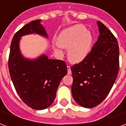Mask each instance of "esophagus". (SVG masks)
Wrapping results in <instances>:
<instances>
[{"label":"esophagus","mask_w":126,"mask_h":126,"mask_svg":"<svg viewBox=\"0 0 126 126\" xmlns=\"http://www.w3.org/2000/svg\"><path fill=\"white\" fill-rule=\"evenodd\" d=\"M67 74H68L69 75H71V67H70V66L67 65Z\"/></svg>","instance_id":"1"}]
</instances>
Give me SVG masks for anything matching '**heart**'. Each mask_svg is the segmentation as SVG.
<instances>
[{"label": "heart", "instance_id": "b5f03b06", "mask_svg": "<svg viewBox=\"0 0 126 126\" xmlns=\"http://www.w3.org/2000/svg\"><path fill=\"white\" fill-rule=\"evenodd\" d=\"M93 42L92 34L85 26L74 25L61 32L57 38V46L68 48L69 61L71 63H78L89 55Z\"/></svg>", "mask_w": 126, "mask_h": 126}]
</instances>
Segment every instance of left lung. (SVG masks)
Listing matches in <instances>:
<instances>
[{"mask_svg": "<svg viewBox=\"0 0 126 126\" xmlns=\"http://www.w3.org/2000/svg\"><path fill=\"white\" fill-rule=\"evenodd\" d=\"M99 36L84 60L71 67V93L79 105L93 108L110 92L119 72V50L117 39L100 21Z\"/></svg>", "mask_w": 126, "mask_h": 126, "instance_id": "left-lung-1", "label": "left lung"}]
</instances>
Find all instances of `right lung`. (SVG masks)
<instances>
[{
	"mask_svg": "<svg viewBox=\"0 0 126 126\" xmlns=\"http://www.w3.org/2000/svg\"><path fill=\"white\" fill-rule=\"evenodd\" d=\"M38 34L48 38L40 19L30 22L15 33L10 48L9 69L17 93L26 105L36 110L51 105L61 80L67 73L65 61L50 59L42 54L36 59L26 58L21 54V38Z\"/></svg>",
	"mask_w": 126,
	"mask_h": 126,
	"instance_id": "1",
	"label": "right lung"
}]
</instances>
